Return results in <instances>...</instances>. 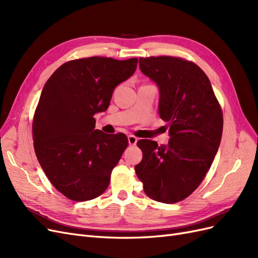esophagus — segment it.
<instances>
[{
	"mask_svg": "<svg viewBox=\"0 0 258 258\" xmlns=\"http://www.w3.org/2000/svg\"><path fill=\"white\" fill-rule=\"evenodd\" d=\"M128 142H129V145H136L137 142H138V138L135 137V136L130 135V136L128 137Z\"/></svg>",
	"mask_w": 258,
	"mask_h": 258,
	"instance_id": "obj_1",
	"label": "esophagus"
}]
</instances>
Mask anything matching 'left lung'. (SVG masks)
Wrapping results in <instances>:
<instances>
[{
    "instance_id": "left-lung-1",
    "label": "left lung",
    "mask_w": 258,
    "mask_h": 258,
    "mask_svg": "<svg viewBox=\"0 0 258 258\" xmlns=\"http://www.w3.org/2000/svg\"><path fill=\"white\" fill-rule=\"evenodd\" d=\"M140 70L158 85L159 115L170 141L158 146L139 140L143 158L136 173L148 197L163 204L182 201L196 190L217 153L223 112L206 73L191 61L159 56L139 59Z\"/></svg>"
}]
</instances>
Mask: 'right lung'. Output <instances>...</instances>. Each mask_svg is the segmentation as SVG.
Listing matches in <instances>:
<instances>
[{
    "instance_id": "obj_1",
    "label": "right lung",
    "mask_w": 258,
    "mask_h": 258,
    "mask_svg": "<svg viewBox=\"0 0 258 258\" xmlns=\"http://www.w3.org/2000/svg\"><path fill=\"white\" fill-rule=\"evenodd\" d=\"M137 63V58L76 59L46 82L33 116V145L46 176L67 198L91 200L108 187L128 138L95 130L93 115L107 110L115 87Z\"/></svg>"
}]
</instances>
